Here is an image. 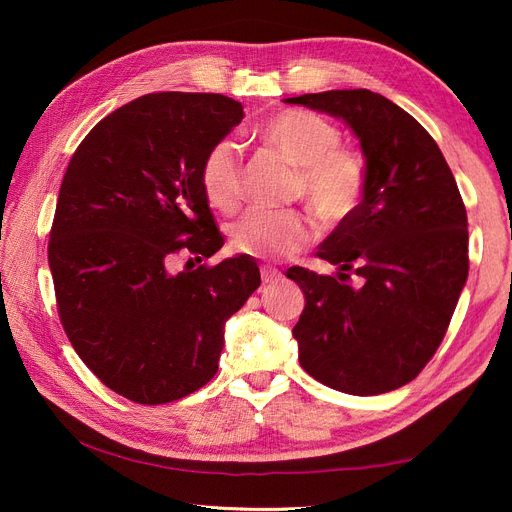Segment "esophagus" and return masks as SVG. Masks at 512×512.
I'll use <instances>...</instances> for the list:
<instances>
[{
  "instance_id": "1",
  "label": "esophagus",
  "mask_w": 512,
  "mask_h": 512,
  "mask_svg": "<svg viewBox=\"0 0 512 512\" xmlns=\"http://www.w3.org/2000/svg\"><path fill=\"white\" fill-rule=\"evenodd\" d=\"M260 277H262V284H277L282 280V273L277 271L275 267H269V265H262L260 267Z\"/></svg>"
}]
</instances>
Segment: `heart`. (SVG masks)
<instances>
[{
    "instance_id": "obj_1",
    "label": "heart",
    "mask_w": 512,
    "mask_h": 512,
    "mask_svg": "<svg viewBox=\"0 0 512 512\" xmlns=\"http://www.w3.org/2000/svg\"><path fill=\"white\" fill-rule=\"evenodd\" d=\"M258 134L269 149L297 166L294 194L303 196L322 222L348 220L365 194V166L342 143V132L318 113L288 108L260 123ZM207 203L232 213L243 198V164L232 141L215 143L200 166ZM316 235L305 211L250 209L228 228L230 247L256 258H282L299 252Z\"/></svg>"
}]
</instances>
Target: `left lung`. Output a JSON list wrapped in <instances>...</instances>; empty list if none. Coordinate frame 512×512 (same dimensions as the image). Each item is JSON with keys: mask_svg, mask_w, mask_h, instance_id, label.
I'll return each instance as SVG.
<instances>
[{"mask_svg": "<svg viewBox=\"0 0 512 512\" xmlns=\"http://www.w3.org/2000/svg\"><path fill=\"white\" fill-rule=\"evenodd\" d=\"M284 102L344 119L367 177L359 207L316 252L337 275L286 271L305 294L292 329L299 363L335 391H395L436 354L468 280V215L455 177L421 123L374 91Z\"/></svg>", "mask_w": 512, "mask_h": 512, "instance_id": "1", "label": "left lung"}]
</instances>
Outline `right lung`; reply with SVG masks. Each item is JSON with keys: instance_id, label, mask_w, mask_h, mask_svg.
Segmentation results:
<instances>
[{"instance_id": "right-lung-1", "label": "right lung", "mask_w": 512, "mask_h": 512, "mask_svg": "<svg viewBox=\"0 0 512 512\" xmlns=\"http://www.w3.org/2000/svg\"><path fill=\"white\" fill-rule=\"evenodd\" d=\"M241 119L243 104L222 94L141 96L96 123L61 181L49 241L59 320L83 363L134 404L205 386L226 320L260 286L247 254L196 267L224 245L200 166Z\"/></svg>"}]
</instances>
